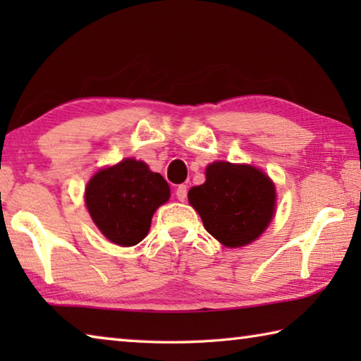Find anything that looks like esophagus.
I'll list each match as a JSON object with an SVG mask.
<instances>
[{
	"instance_id": "obj_1",
	"label": "esophagus",
	"mask_w": 361,
	"mask_h": 361,
	"mask_svg": "<svg viewBox=\"0 0 361 361\" xmlns=\"http://www.w3.org/2000/svg\"><path fill=\"white\" fill-rule=\"evenodd\" d=\"M175 194H176V199L181 200V202H183V200H185L186 195H188V186L186 185H178L175 189Z\"/></svg>"
}]
</instances>
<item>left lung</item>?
<instances>
[{"label": "left lung", "mask_w": 361, "mask_h": 361, "mask_svg": "<svg viewBox=\"0 0 361 361\" xmlns=\"http://www.w3.org/2000/svg\"><path fill=\"white\" fill-rule=\"evenodd\" d=\"M204 185L188 192L207 232L226 247H242L262 234L274 216L276 188L252 166L213 162Z\"/></svg>", "instance_id": "1"}]
</instances>
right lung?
Segmentation results:
<instances>
[{
  "mask_svg": "<svg viewBox=\"0 0 361 361\" xmlns=\"http://www.w3.org/2000/svg\"><path fill=\"white\" fill-rule=\"evenodd\" d=\"M169 197L170 188L162 175L135 159L100 170L85 188V204L97 228L122 247L145 239L152 213Z\"/></svg>",
  "mask_w": 361,
  "mask_h": 361,
  "instance_id": "1",
  "label": "right lung"
}]
</instances>
